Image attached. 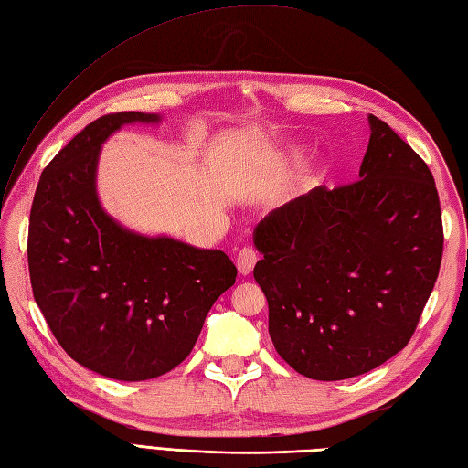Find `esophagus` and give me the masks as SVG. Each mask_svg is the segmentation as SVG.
<instances>
[{"mask_svg":"<svg viewBox=\"0 0 468 468\" xmlns=\"http://www.w3.org/2000/svg\"><path fill=\"white\" fill-rule=\"evenodd\" d=\"M257 259H259V255H257V251H255L253 247H243L241 251H239V255H237L239 273H241V275L251 273L255 263H257Z\"/></svg>","mask_w":468,"mask_h":468,"instance_id":"esophagus-1","label":"esophagus"}]
</instances>
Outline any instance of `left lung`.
<instances>
[{
  "label": "left lung",
  "mask_w": 468,
  "mask_h": 468,
  "mask_svg": "<svg viewBox=\"0 0 468 468\" xmlns=\"http://www.w3.org/2000/svg\"><path fill=\"white\" fill-rule=\"evenodd\" d=\"M368 123L358 181L314 187L255 227L271 341L317 381L368 373L405 349L441 269L432 173L385 122Z\"/></svg>",
  "instance_id": "left-lung-1"
}]
</instances>
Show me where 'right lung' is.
Here are the masks:
<instances>
[{
    "label": "right lung",
    "instance_id": "add662e5",
    "mask_svg": "<svg viewBox=\"0 0 468 468\" xmlns=\"http://www.w3.org/2000/svg\"><path fill=\"white\" fill-rule=\"evenodd\" d=\"M159 115H103L43 169L29 213L31 289L73 361L117 381H147L187 358L213 303L233 287L223 251L123 229L95 191L103 141Z\"/></svg>",
    "mask_w": 468,
    "mask_h": 468
}]
</instances>
